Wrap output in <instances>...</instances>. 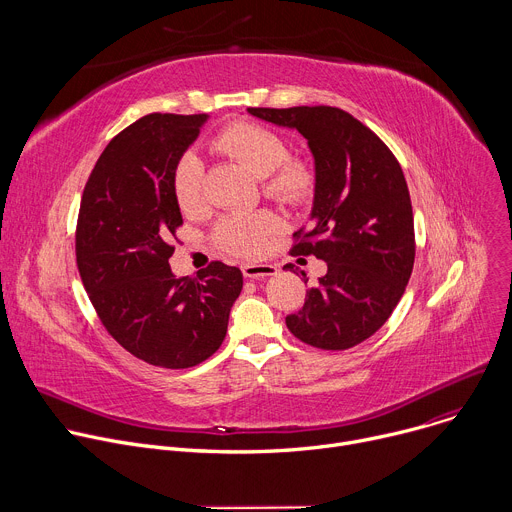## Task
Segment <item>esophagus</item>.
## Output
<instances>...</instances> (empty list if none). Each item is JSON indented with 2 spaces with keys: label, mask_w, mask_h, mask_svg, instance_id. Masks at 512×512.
I'll return each mask as SVG.
<instances>
[{
  "label": "esophagus",
  "mask_w": 512,
  "mask_h": 512,
  "mask_svg": "<svg viewBox=\"0 0 512 512\" xmlns=\"http://www.w3.org/2000/svg\"><path fill=\"white\" fill-rule=\"evenodd\" d=\"M243 275L245 277H269V275H275L277 273V267L275 265H269V263H247L241 267Z\"/></svg>",
  "instance_id": "1"
}]
</instances>
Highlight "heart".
<instances>
[{
    "label": "heart",
    "mask_w": 512,
    "mask_h": 512,
    "mask_svg": "<svg viewBox=\"0 0 512 512\" xmlns=\"http://www.w3.org/2000/svg\"><path fill=\"white\" fill-rule=\"evenodd\" d=\"M210 148L249 166L259 176L263 194L283 206L300 208L316 194V166L304 156L289 154L285 137L267 125L247 119L231 121L216 131ZM202 180L204 166L196 154L186 152L178 158L170 186L184 214H194L202 206ZM277 231L279 218L271 210H253L218 218L210 239L216 249L231 257L253 259L263 253Z\"/></svg>",
    "instance_id": "b5f03b06"
}]
</instances>
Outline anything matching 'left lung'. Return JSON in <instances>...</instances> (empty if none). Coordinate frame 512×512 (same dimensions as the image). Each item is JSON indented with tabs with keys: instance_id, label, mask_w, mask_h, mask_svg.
<instances>
[{
	"instance_id": "obj_1",
	"label": "left lung",
	"mask_w": 512,
	"mask_h": 512,
	"mask_svg": "<svg viewBox=\"0 0 512 512\" xmlns=\"http://www.w3.org/2000/svg\"><path fill=\"white\" fill-rule=\"evenodd\" d=\"M247 111L296 127L316 160L314 223L294 235L289 255L324 259L328 273L285 324L314 348H352L389 320L413 271V208L403 170L375 131L338 107Z\"/></svg>"
}]
</instances>
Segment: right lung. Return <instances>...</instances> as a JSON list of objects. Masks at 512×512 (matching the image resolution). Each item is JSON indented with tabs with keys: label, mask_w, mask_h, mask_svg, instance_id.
<instances>
[{
	"label": "right lung",
	"mask_w": 512,
	"mask_h": 512,
	"mask_svg": "<svg viewBox=\"0 0 512 512\" xmlns=\"http://www.w3.org/2000/svg\"><path fill=\"white\" fill-rule=\"evenodd\" d=\"M206 121L150 113L117 133L77 218V267L99 320L129 354L162 369L194 367L218 350L243 287V273L223 261L180 279L168 263L182 227L172 170Z\"/></svg>",
	"instance_id": "right-lung-1"
}]
</instances>
